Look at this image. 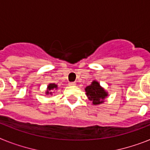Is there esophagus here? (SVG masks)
<instances>
[{
    "mask_svg": "<svg viewBox=\"0 0 150 150\" xmlns=\"http://www.w3.org/2000/svg\"><path fill=\"white\" fill-rule=\"evenodd\" d=\"M75 85H76V83L75 82H69V86H75Z\"/></svg>",
    "mask_w": 150,
    "mask_h": 150,
    "instance_id": "1",
    "label": "esophagus"
}]
</instances>
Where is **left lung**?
I'll use <instances>...</instances> for the list:
<instances>
[{"instance_id":"obj_1","label":"left lung","mask_w":150,"mask_h":150,"mask_svg":"<svg viewBox=\"0 0 150 150\" xmlns=\"http://www.w3.org/2000/svg\"><path fill=\"white\" fill-rule=\"evenodd\" d=\"M86 95L94 105L102 104L108 96V92L100 86L97 81H93L90 85L85 88Z\"/></svg>"}]
</instances>
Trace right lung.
<instances>
[{
	"label": "right lung",
	"instance_id": "right-lung-1",
	"mask_svg": "<svg viewBox=\"0 0 150 150\" xmlns=\"http://www.w3.org/2000/svg\"><path fill=\"white\" fill-rule=\"evenodd\" d=\"M58 88L57 85L56 84H53V83H51L47 86V90L46 91V94H52V92L54 91V90Z\"/></svg>",
	"mask_w": 150,
	"mask_h": 150
}]
</instances>
